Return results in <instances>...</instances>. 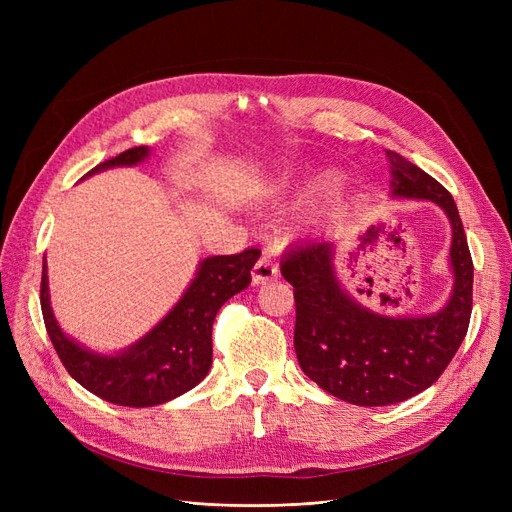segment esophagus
I'll return each instance as SVG.
<instances>
[{
  "label": "esophagus",
  "mask_w": 512,
  "mask_h": 512,
  "mask_svg": "<svg viewBox=\"0 0 512 512\" xmlns=\"http://www.w3.org/2000/svg\"><path fill=\"white\" fill-rule=\"evenodd\" d=\"M280 277V269L275 265V258L271 254H262L252 269V282L254 284H267Z\"/></svg>",
  "instance_id": "34e87169"
}]
</instances>
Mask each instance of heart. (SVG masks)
<instances>
[{"instance_id": "1", "label": "heart", "mask_w": 512, "mask_h": 512, "mask_svg": "<svg viewBox=\"0 0 512 512\" xmlns=\"http://www.w3.org/2000/svg\"><path fill=\"white\" fill-rule=\"evenodd\" d=\"M297 188V173L292 166H277L254 185V198L260 203H282Z\"/></svg>"}]
</instances>
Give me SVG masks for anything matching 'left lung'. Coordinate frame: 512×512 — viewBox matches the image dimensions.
Instances as JSON below:
<instances>
[{
    "label": "left lung",
    "mask_w": 512,
    "mask_h": 512,
    "mask_svg": "<svg viewBox=\"0 0 512 512\" xmlns=\"http://www.w3.org/2000/svg\"><path fill=\"white\" fill-rule=\"evenodd\" d=\"M391 196L431 200L453 228L451 299L429 316L380 314L350 297L335 271V241H318L282 258L294 286V350L305 376L354 406H389L436 382L453 361L472 314L474 265L453 196L395 151Z\"/></svg>",
    "instance_id": "left-lung-1"
}]
</instances>
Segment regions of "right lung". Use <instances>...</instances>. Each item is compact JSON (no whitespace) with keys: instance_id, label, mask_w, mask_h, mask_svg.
I'll return each mask as SVG.
<instances>
[{"instance_id":"1","label":"right lung","mask_w":512,"mask_h":512,"mask_svg":"<svg viewBox=\"0 0 512 512\" xmlns=\"http://www.w3.org/2000/svg\"><path fill=\"white\" fill-rule=\"evenodd\" d=\"M149 158V147H134L98 164L85 177L115 166H136ZM260 250L250 247L232 256L200 260L194 280L175 307L138 342L115 354H102L76 342L55 320L46 258L42 262L40 305L44 327L68 374L89 393L115 406L149 408L175 399L203 380L211 369V329L220 307L252 282Z\"/></svg>"}]
</instances>
